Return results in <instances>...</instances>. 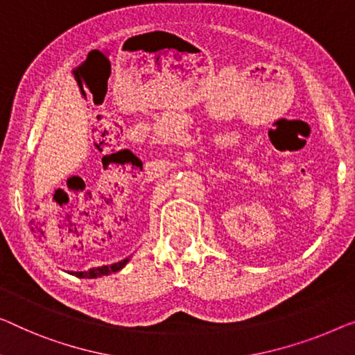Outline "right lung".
Listing matches in <instances>:
<instances>
[{"label":"right lung","instance_id":"1","mask_svg":"<svg viewBox=\"0 0 355 355\" xmlns=\"http://www.w3.org/2000/svg\"><path fill=\"white\" fill-rule=\"evenodd\" d=\"M127 261H129V258H125V260H123V261L108 264V266H98V268L89 269V271L71 272V274H73V276L81 277V279H95V277H100V276H108V274H111V272H118L119 269H123L127 264Z\"/></svg>","mask_w":355,"mask_h":355}]
</instances>
